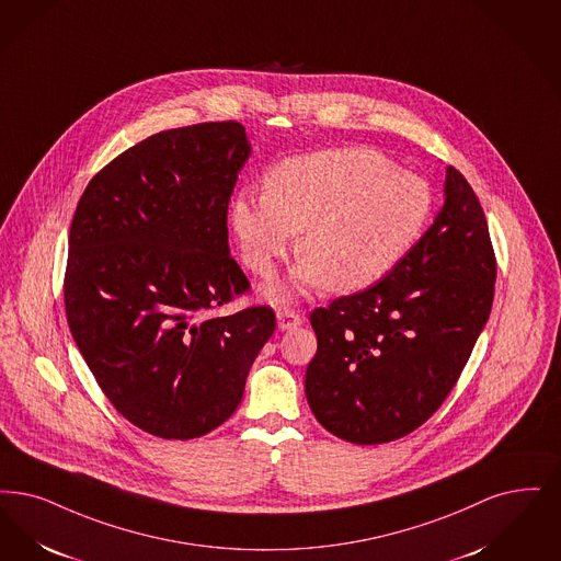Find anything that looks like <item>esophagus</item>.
Instances as JSON below:
<instances>
[{
    "label": "esophagus",
    "mask_w": 561,
    "mask_h": 561,
    "mask_svg": "<svg viewBox=\"0 0 561 561\" xmlns=\"http://www.w3.org/2000/svg\"><path fill=\"white\" fill-rule=\"evenodd\" d=\"M300 323H302V317L296 313V311H291V309H282V311L277 313V328H279L282 332L296 330Z\"/></svg>",
    "instance_id": "1"
}]
</instances>
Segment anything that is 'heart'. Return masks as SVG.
Here are the masks:
<instances>
[{"label": "heart", "mask_w": 561, "mask_h": 561, "mask_svg": "<svg viewBox=\"0 0 561 561\" xmlns=\"http://www.w3.org/2000/svg\"><path fill=\"white\" fill-rule=\"evenodd\" d=\"M432 190L371 148H336L273 167L263 196L238 194L231 227L242 259L270 279L302 231L305 259L288 282L265 294L284 302L325 282L357 291L380 282L417 244L432 215Z\"/></svg>", "instance_id": "obj_1"}]
</instances>
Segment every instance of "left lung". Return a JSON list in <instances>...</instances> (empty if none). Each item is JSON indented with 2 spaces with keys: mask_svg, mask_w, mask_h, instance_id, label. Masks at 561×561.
<instances>
[{
  "mask_svg": "<svg viewBox=\"0 0 561 561\" xmlns=\"http://www.w3.org/2000/svg\"><path fill=\"white\" fill-rule=\"evenodd\" d=\"M484 210L448 167L445 204L403 261L367 290L314 309L305 392L317 422L355 445L422 426L459 380L493 307Z\"/></svg>",
  "mask_w": 561,
  "mask_h": 561,
  "instance_id": "left-lung-1",
  "label": "left lung"
}]
</instances>
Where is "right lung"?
Segmentation results:
<instances>
[{
  "instance_id": "right-lung-1",
  "label": "right lung",
  "mask_w": 561,
  "mask_h": 561,
  "mask_svg": "<svg viewBox=\"0 0 561 561\" xmlns=\"http://www.w3.org/2000/svg\"><path fill=\"white\" fill-rule=\"evenodd\" d=\"M248 157L236 121L150 135L90 181L72 217L70 334L114 409L158 438L221 426L275 330L271 307L215 314L250 288L227 244Z\"/></svg>"
}]
</instances>
